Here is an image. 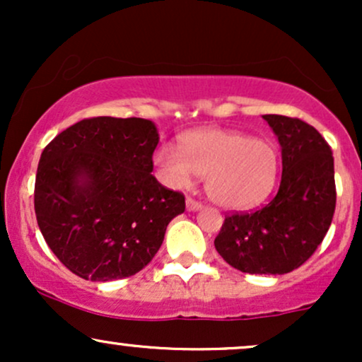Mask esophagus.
I'll return each mask as SVG.
<instances>
[{"label":"esophagus","instance_id":"obj_1","mask_svg":"<svg viewBox=\"0 0 362 362\" xmlns=\"http://www.w3.org/2000/svg\"><path fill=\"white\" fill-rule=\"evenodd\" d=\"M185 207H187V211H199L202 207V204H201V202L195 201V199H192V197H187Z\"/></svg>","mask_w":362,"mask_h":362}]
</instances>
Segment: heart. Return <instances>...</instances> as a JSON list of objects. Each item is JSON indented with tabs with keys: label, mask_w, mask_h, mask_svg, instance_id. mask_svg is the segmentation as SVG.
Instances as JSON below:
<instances>
[{
	"label": "heart",
	"mask_w": 362,
	"mask_h": 362,
	"mask_svg": "<svg viewBox=\"0 0 362 362\" xmlns=\"http://www.w3.org/2000/svg\"><path fill=\"white\" fill-rule=\"evenodd\" d=\"M153 161L168 185L184 189L194 175L204 177L207 197L224 209L257 206L277 178V151L267 139L233 129L204 127L180 136L178 151L160 146Z\"/></svg>",
	"instance_id": "obj_1"
}]
</instances>
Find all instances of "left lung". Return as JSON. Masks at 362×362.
I'll return each instance as SVG.
<instances>
[{
	"instance_id": "left-lung-1",
	"label": "left lung",
	"mask_w": 362,
	"mask_h": 362,
	"mask_svg": "<svg viewBox=\"0 0 362 362\" xmlns=\"http://www.w3.org/2000/svg\"><path fill=\"white\" fill-rule=\"evenodd\" d=\"M281 144L277 194L255 213L224 219L214 247L231 267L248 274H288L313 255L335 211L334 156L310 124L284 115H262Z\"/></svg>"
}]
</instances>
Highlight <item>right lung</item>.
Segmentation results:
<instances>
[{
  "instance_id": "right-lung-1",
  "label": "right lung",
  "mask_w": 362,
  "mask_h": 362,
  "mask_svg": "<svg viewBox=\"0 0 362 362\" xmlns=\"http://www.w3.org/2000/svg\"><path fill=\"white\" fill-rule=\"evenodd\" d=\"M160 134L148 119L93 117L57 134L40 155L35 216L54 255L86 281L146 267L185 197L153 172Z\"/></svg>"
}]
</instances>
